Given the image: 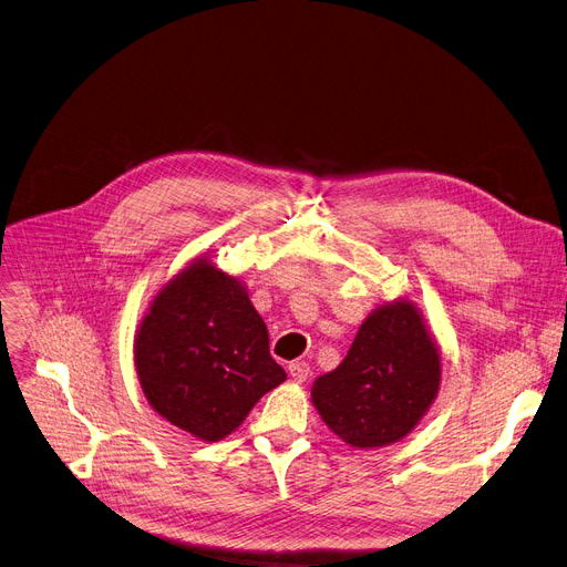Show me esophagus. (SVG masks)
Masks as SVG:
<instances>
[{
	"mask_svg": "<svg viewBox=\"0 0 567 567\" xmlns=\"http://www.w3.org/2000/svg\"><path fill=\"white\" fill-rule=\"evenodd\" d=\"M310 364L307 362H291L289 364V375L296 380V382H305L307 378H310Z\"/></svg>",
	"mask_w": 567,
	"mask_h": 567,
	"instance_id": "esophagus-1",
	"label": "esophagus"
}]
</instances>
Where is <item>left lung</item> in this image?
I'll use <instances>...</instances> for the list:
<instances>
[{
	"label": "left lung",
	"instance_id": "1",
	"mask_svg": "<svg viewBox=\"0 0 567 567\" xmlns=\"http://www.w3.org/2000/svg\"><path fill=\"white\" fill-rule=\"evenodd\" d=\"M441 357L421 315L395 300L359 328L343 362L312 386L326 425L352 447L400 441L436 398Z\"/></svg>",
	"mask_w": 567,
	"mask_h": 567
}]
</instances>
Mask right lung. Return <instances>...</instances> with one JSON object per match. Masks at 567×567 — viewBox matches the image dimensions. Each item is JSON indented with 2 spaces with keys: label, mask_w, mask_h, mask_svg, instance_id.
<instances>
[{
  "label": "right lung",
  "mask_w": 567,
  "mask_h": 567,
  "mask_svg": "<svg viewBox=\"0 0 567 567\" xmlns=\"http://www.w3.org/2000/svg\"><path fill=\"white\" fill-rule=\"evenodd\" d=\"M135 369L148 404L200 441L228 436L287 380L246 289L205 260L151 302L135 339Z\"/></svg>",
  "instance_id": "right-lung-1"
}]
</instances>
